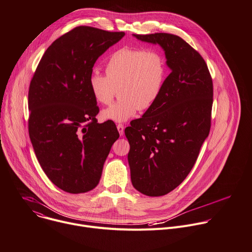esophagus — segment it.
Instances as JSON below:
<instances>
[{
  "instance_id": "esophagus-1",
  "label": "esophagus",
  "mask_w": 252,
  "mask_h": 252,
  "mask_svg": "<svg viewBox=\"0 0 252 252\" xmlns=\"http://www.w3.org/2000/svg\"><path fill=\"white\" fill-rule=\"evenodd\" d=\"M117 127H118V130H119L120 135H123V134L125 133V126H124V125L119 124V125L117 126Z\"/></svg>"
}]
</instances>
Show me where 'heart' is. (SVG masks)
Here are the masks:
<instances>
[{
    "label": "heart",
    "instance_id": "obj_1",
    "mask_svg": "<svg viewBox=\"0 0 252 252\" xmlns=\"http://www.w3.org/2000/svg\"><path fill=\"white\" fill-rule=\"evenodd\" d=\"M166 62L158 51L125 47L106 62L105 73L94 70L89 87L94 99L110 104L120 88L121 99L101 112V119L124 123L140 110L146 111L158 99L166 78Z\"/></svg>",
    "mask_w": 252,
    "mask_h": 252
}]
</instances>
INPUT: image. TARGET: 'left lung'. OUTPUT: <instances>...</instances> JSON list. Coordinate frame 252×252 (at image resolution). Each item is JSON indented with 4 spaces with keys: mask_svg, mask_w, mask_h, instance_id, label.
<instances>
[{
    "mask_svg": "<svg viewBox=\"0 0 252 252\" xmlns=\"http://www.w3.org/2000/svg\"><path fill=\"white\" fill-rule=\"evenodd\" d=\"M133 35L159 45L171 70L157 102L125 129L133 188L161 196L185 181L208 136L213 85L202 57L181 37L166 32Z\"/></svg>",
    "mask_w": 252,
    "mask_h": 252,
    "instance_id": "8db88e82",
    "label": "left lung"
}]
</instances>
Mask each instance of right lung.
<instances>
[{"instance_id": "1", "label": "right lung", "mask_w": 252, "mask_h": 252, "mask_svg": "<svg viewBox=\"0 0 252 252\" xmlns=\"http://www.w3.org/2000/svg\"><path fill=\"white\" fill-rule=\"evenodd\" d=\"M125 34L77 27L47 49L31 81L30 138L43 170L63 191L94 189L120 136L114 123H97L89 78L98 57Z\"/></svg>"}]
</instances>
